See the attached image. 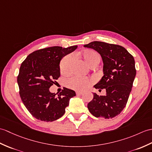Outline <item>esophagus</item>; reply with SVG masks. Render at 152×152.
<instances>
[{
  "instance_id": "34e87169",
  "label": "esophagus",
  "mask_w": 152,
  "mask_h": 152,
  "mask_svg": "<svg viewBox=\"0 0 152 152\" xmlns=\"http://www.w3.org/2000/svg\"><path fill=\"white\" fill-rule=\"evenodd\" d=\"M83 94L82 92H76V95H82Z\"/></svg>"
}]
</instances>
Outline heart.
Listing matches in <instances>:
<instances>
[{
	"label": "heart",
	"instance_id": "obj_1",
	"mask_svg": "<svg viewBox=\"0 0 152 152\" xmlns=\"http://www.w3.org/2000/svg\"><path fill=\"white\" fill-rule=\"evenodd\" d=\"M80 56L84 61L91 67L96 66L100 61V56L96 52L86 50L80 53ZM71 56L67 55L63 58L59 64L60 71L62 73H67L69 70ZM91 80L87 77H72L66 81V85L70 89L76 91H83L91 85Z\"/></svg>",
	"mask_w": 152,
	"mask_h": 152
}]
</instances>
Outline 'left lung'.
<instances>
[{
    "label": "left lung",
    "mask_w": 152,
    "mask_h": 152,
    "mask_svg": "<svg viewBox=\"0 0 152 152\" xmlns=\"http://www.w3.org/2000/svg\"><path fill=\"white\" fill-rule=\"evenodd\" d=\"M83 47L100 54L104 76L94 87L106 90L105 96L93 93V98L87 105L88 109L95 117H115L125 107L132 91L136 75L135 59L125 48L117 45L93 41Z\"/></svg>",
    "instance_id": "obj_1"
}]
</instances>
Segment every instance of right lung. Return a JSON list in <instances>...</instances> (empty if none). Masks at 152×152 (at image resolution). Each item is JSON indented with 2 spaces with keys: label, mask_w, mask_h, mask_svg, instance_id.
Returning a JSON list of instances; mask_svg holds the SVG:
<instances>
[{
  "label": "right lung",
  "mask_w": 152,
  "mask_h": 152,
  "mask_svg": "<svg viewBox=\"0 0 152 152\" xmlns=\"http://www.w3.org/2000/svg\"><path fill=\"white\" fill-rule=\"evenodd\" d=\"M77 46L52 47L31 53L22 63L17 77L23 103L34 117L52 122L64 115L75 91L64 87L61 92L51 93L49 88L60 76L62 58L75 51Z\"/></svg>",
  "instance_id": "obj_1"
}]
</instances>
